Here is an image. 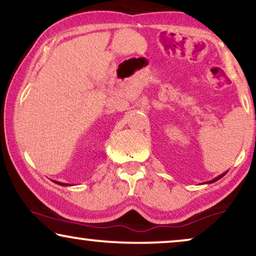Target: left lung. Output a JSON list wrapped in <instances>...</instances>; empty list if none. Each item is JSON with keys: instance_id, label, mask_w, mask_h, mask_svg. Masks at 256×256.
Listing matches in <instances>:
<instances>
[{"instance_id": "1", "label": "left lung", "mask_w": 256, "mask_h": 256, "mask_svg": "<svg viewBox=\"0 0 256 256\" xmlns=\"http://www.w3.org/2000/svg\"><path fill=\"white\" fill-rule=\"evenodd\" d=\"M227 174V171H226V172H223L222 174H220V176H218V177H215L214 180H209V182H206V183H214V182H216V180H218L220 178H222L223 176H224V174Z\"/></svg>"}]
</instances>
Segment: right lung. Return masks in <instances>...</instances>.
Instances as JSON below:
<instances>
[{"label": "right lung", "instance_id": "add662e5", "mask_svg": "<svg viewBox=\"0 0 256 256\" xmlns=\"http://www.w3.org/2000/svg\"><path fill=\"white\" fill-rule=\"evenodd\" d=\"M54 183L56 184H59V186H72V184H67V183H61V182H58V180H53Z\"/></svg>", "mask_w": 256, "mask_h": 256}]
</instances>
